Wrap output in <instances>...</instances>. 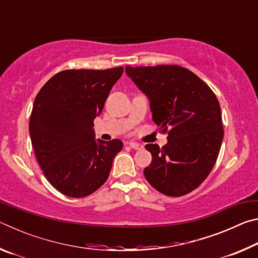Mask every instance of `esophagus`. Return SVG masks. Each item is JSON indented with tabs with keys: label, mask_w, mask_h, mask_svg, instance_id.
Returning <instances> with one entry per match:
<instances>
[{
	"label": "esophagus",
	"mask_w": 258,
	"mask_h": 258,
	"mask_svg": "<svg viewBox=\"0 0 258 258\" xmlns=\"http://www.w3.org/2000/svg\"><path fill=\"white\" fill-rule=\"evenodd\" d=\"M128 146L132 148V149H135V150H141L143 149V146L141 145V143H138V142H133V141H130L128 142Z\"/></svg>",
	"instance_id": "obj_1"
}]
</instances>
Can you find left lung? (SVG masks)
Segmentation results:
<instances>
[{
	"mask_svg": "<svg viewBox=\"0 0 258 258\" xmlns=\"http://www.w3.org/2000/svg\"><path fill=\"white\" fill-rule=\"evenodd\" d=\"M125 72L150 101L152 119L167 145H147V181L160 194L181 197L202 184L216 163L224 131L221 107L206 83L176 64L130 67Z\"/></svg>",
	"mask_w": 258,
	"mask_h": 258,
	"instance_id": "obj_1",
	"label": "left lung"
}]
</instances>
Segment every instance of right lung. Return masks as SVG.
I'll return each instance as SVG.
<instances>
[{
	"label": "right lung",
	"mask_w": 258,
	"mask_h": 258,
	"mask_svg": "<svg viewBox=\"0 0 258 258\" xmlns=\"http://www.w3.org/2000/svg\"><path fill=\"white\" fill-rule=\"evenodd\" d=\"M123 72L67 69L51 77L35 98L29 119L35 156L46 180L64 196L83 198L98 190L123 148L118 139L95 141L93 130Z\"/></svg>",
	"instance_id": "right-lung-1"
}]
</instances>
